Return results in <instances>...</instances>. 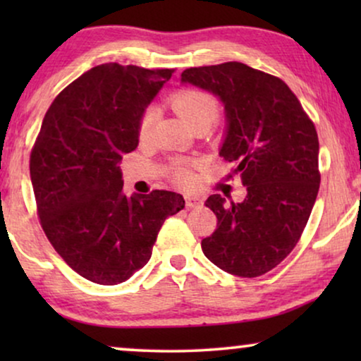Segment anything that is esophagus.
I'll return each instance as SVG.
<instances>
[{"label": "esophagus", "mask_w": 361, "mask_h": 361, "mask_svg": "<svg viewBox=\"0 0 361 361\" xmlns=\"http://www.w3.org/2000/svg\"><path fill=\"white\" fill-rule=\"evenodd\" d=\"M185 205L189 209H197V207L202 205V199L199 195H185Z\"/></svg>", "instance_id": "esophagus-1"}]
</instances>
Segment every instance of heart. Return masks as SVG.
Segmentation results:
<instances>
[{"label": "heart", "mask_w": 361, "mask_h": 361, "mask_svg": "<svg viewBox=\"0 0 361 361\" xmlns=\"http://www.w3.org/2000/svg\"><path fill=\"white\" fill-rule=\"evenodd\" d=\"M171 105L174 108L177 115L184 120L187 125L195 128L200 125H212L219 116V103L209 92L197 90V88H185V90L177 92L176 95L171 98ZM156 113L154 110H147L142 115L140 121V137L146 140L149 137L152 131V125H154ZM174 174V180L180 185L190 184L192 171L187 162H177L172 169Z\"/></svg>", "instance_id": "obj_1"}]
</instances>
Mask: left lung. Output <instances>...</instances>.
<instances>
[{
  "label": "left lung",
  "instance_id": "8db88e82",
  "mask_svg": "<svg viewBox=\"0 0 361 361\" xmlns=\"http://www.w3.org/2000/svg\"><path fill=\"white\" fill-rule=\"evenodd\" d=\"M180 82L215 95L225 110L219 154L246 187L233 202L214 194L205 205L216 230L202 240L215 266L240 278L276 268L294 250L317 199L319 140L298 97L278 77L241 62L194 67Z\"/></svg>",
  "mask_w": 361,
  "mask_h": 361
}]
</instances>
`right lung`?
I'll list each match as a JSON object with an SVG mask.
<instances>
[{
	"label": "right lung",
	"mask_w": 361,
	"mask_h": 361,
	"mask_svg": "<svg viewBox=\"0 0 361 361\" xmlns=\"http://www.w3.org/2000/svg\"><path fill=\"white\" fill-rule=\"evenodd\" d=\"M171 75L102 63L44 116L29 164L39 219L63 261L92 283L130 279L149 261L164 220L185 205L171 190L126 195L118 166L137 147L141 118Z\"/></svg>",
	"instance_id": "obj_1"
}]
</instances>
